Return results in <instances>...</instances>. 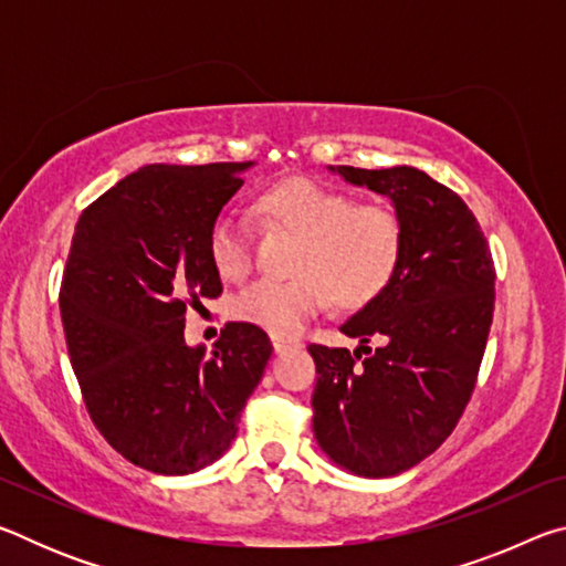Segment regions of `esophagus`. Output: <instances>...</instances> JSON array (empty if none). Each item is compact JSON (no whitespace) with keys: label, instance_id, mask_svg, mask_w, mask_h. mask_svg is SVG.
Wrapping results in <instances>:
<instances>
[{"label":"esophagus","instance_id":"1","mask_svg":"<svg viewBox=\"0 0 566 566\" xmlns=\"http://www.w3.org/2000/svg\"><path fill=\"white\" fill-rule=\"evenodd\" d=\"M272 344H274V352L276 354H282V352H286V349H292V347H296V339H286V337H280V334H272Z\"/></svg>","mask_w":566,"mask_h":566}]
</instances>
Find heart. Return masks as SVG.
Wrapping results in <instances>:
<instances>
[{
    "label": "heart",
    "instance_id": "1",
    "mask_svg": "<svg viewBox=\"0 0 566 566\" xmlns=\"http://www.w3.org/2000/svg\"><path fill=\"white\" fill-rule=\"evenodd\" d=\"M266 232L296 237L290 280H260L234 296L232 314L290 337L332 300L337 310L375 304L397 280L407 249L405 219L389 202H359L314 179H284L254 202ZM214 270L242 282L254 266V232L244 219L219 214L207 234Z\"/></svg>",
    "mask_w": 566,
    "mask_h": 566
}]
</instances>
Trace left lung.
Here are the masks:
<instances>
[{
	"instance_id": "obj_1",
	"label": "left lung",
	"mask_w": 566,
	"mask_h": 566,
	"mask_svg": "<svg viewBox=\"0 0 566 566\" xmlns=\"http://www.w3.org/2000/svg\"><path fill=\"white\" fill-rule=\"evenodd\" d=\"M329 169L391 199L407 249L389 290L339 327L359 337L354 354L310 344L312 427L334 464L391 476L432 454L472 397L494 314V262L472 209L421 169ZM371 338L379 348L366 347Z\"/></svg>"
}]
</instances>
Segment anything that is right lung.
<instances>
[{
	"instance_id": "add662e5",
	"label": "right lung",
	"mask_w": 566,
	"mask_h": 566,
	"mask_svg": "<svg viewBox=\"0 0 566 566\" xmlns=\"http://www.w3.org/2000/svg\"><path fill=\"white\" fill-rule=\"evenodd\" d=\"M249 167H142L76 222L60 292L70 361L94 427L147 472L222 457L272 357L247 322H229L212 354L185 342L187 306L222 294L207 234Z\"/></svg>"
}]
</instances>
